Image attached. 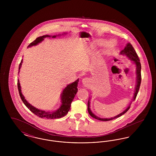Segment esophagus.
Segmentation results:
<instances>
[{
    "label": "esophagus",
    "mask_w": 156,
    "mask_h": 156,
    "mask_svg": "<svg viewBox=\"0 0 156 156\" xmlns=\"http://www.w3.org/2000/svg\"><path fill=\"white\" fill-rule=\"evenodd\" d=\"M82 82L85 86H88L89 85V80L88 78H84L83 79H82Z\"/></svg>",
    "instance_id": "34e87169"
}]
</instances>
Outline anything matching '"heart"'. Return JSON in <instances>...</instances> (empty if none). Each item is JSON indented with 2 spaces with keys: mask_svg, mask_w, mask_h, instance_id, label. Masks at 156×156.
<instances>
[{
  "mask_svg": "<svg viewBox=\"0 0 156 156\" xmlns=\"http://www.w3.org/2000/svg\"><path fill=\"white\" fill-rule=\"evenodd\" d=\"M97 44L98 45H104L105 44V40H103V39H99L98 40H97ZM115 42L114 40H111L109 41L108 43H107V45L109 47H112L115 45Z\"/></svg>",
  "mask_w": 156,
  "mask_h": 156,
  "instance_id": "heart-1",
  "label": "heart"
}]
</instances>
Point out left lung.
Listing matches in <instances>:
<instances>
[{
    "label": "left lung",
    "mask_w": 156,
    "mask_h": 156,
    "mask_svg": "<svg viewBox=\"0 0 156 156\" xmlns=\"http://www.w3.org/2000/svg\"><path fill=\"white\" fill-rule=\"evenodd\" d=\"M120 54L122 55H126L129 59L131 61H132L133 62L134 64H135L136 66V75H137V77H136V88H135V91H134V94L133 98V101H134L136 98L137 97V95L138 94V92L140 88V83H141V64L140 62V59L139 58L137 53L135 51L132 45L130 43H127L126 44V46L125 47V48L121 51V52H120ZM130 104L128 106V107L126 108V109L122 112L121 113H120L118 115L113 117L111 118H101L99 117H98L95 115H94L90 109V102H89V100L88 102V111L89 113V115L94 118L99 120H102V121H109V120H111L113 119L118 118L120 116H121L122 115H124L126 112L129 109H130Z\"/></svg>",
    "instance_id": "1"
}]
</instances>
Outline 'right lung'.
Segmentation results:
<instances>
[{
	"instance_id": "1",
	"label": "right lung",
	"mask_w": 156,
	"mask_h": 156,
	"mask_svg": "<svg viewBox=\"0 0 156 156\" xmlns=\"http://www.w3.org/2000/svg\"><path fill=\"white\" fill-rule=\"evenodd\" d=\"M66 34V33H64ZM58 36H59L58 34ZM57 36H50L48 35H45L43 36L37 37V38L31 43L29 45L28 47H31L33 45H36L38 43H41L42 41L44 40L45 38L46 37H51L55 38ZM23 59H22L19 67V73L20 72V69L22 67V65ZM79 81V79L76 80L75 81L73 82L72 83H70L68 85L67 87L64 89L63 91L62 92V94L61 95V105L60 106L59 109H58L56 111L52 112H45L44 111H41L40 109H38L32 106L31 104H29L26 99H25L22 93V90L20 87V84L19 80H17V87H18V90L19 92L20 97L21 98L24 104L26 106V107L30 109L31 112H32L34 114L37 115V116L41 118H45V119H58L62 117H64L65 115H66L68 111L70 109L71 104L73 102L75 96L78 91V83Z\"/></svg>"
}]
</instances>
